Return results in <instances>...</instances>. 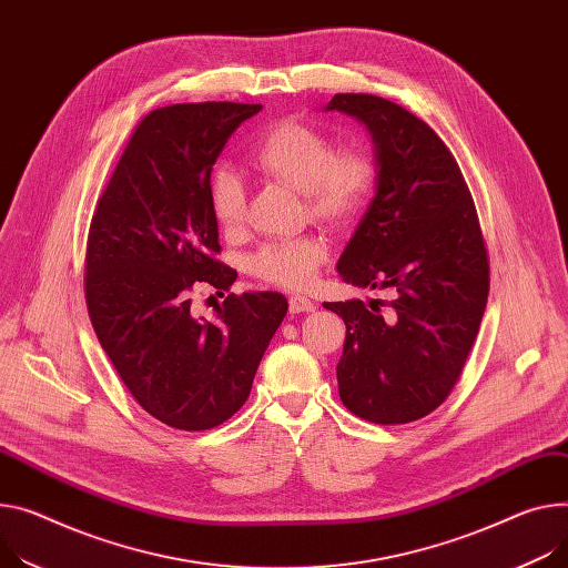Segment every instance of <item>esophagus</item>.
<instances>
[{"instance_id": "34e87169", "label": "esophagus", "mask_w": 568, "mask_h": 568, "mask_svg": "<svg viewBox=\"0 0 568 568\" xmlns=\"http://www.w3.org/2000/svg\"><path fill=\"white\" fill-rule=\"evenodd\" d=\"M314 302L304 295H291L288 297V312L291 314H304V312H314Z\"/></svg>"}]
</instances>
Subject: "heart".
Here are the masks:
<instances>
[{
  "mask_svg": "<svg viewBox=\"0 0 568 568\" xmlns=\"http://www.w3.org/2000/svg\"><path fill=\"white\" fill-rule=\"evenodd\" d=\"M245 163L302 193L314 221L343 230L357 221L377 180V163L362 143L336 145L325 129L304 120H277L247 150ZM213 221L232 234L243 227L245 189L239 174L217 170L209 184ZM329 256L321 236L268 241L247 261L250 273L273 286H310Z\"/></svg>",
  "mask_w": 568,
  "mask_h": 568,
  "instance_id": "obj_1",
  "label": "heart"
}]
</instances>
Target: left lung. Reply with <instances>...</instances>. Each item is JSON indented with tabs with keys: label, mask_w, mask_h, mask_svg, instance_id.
I'll return each mask as SVG.
<instances>
[{
	"label": "left lung",
	"mask_w": 568,
	"mask_h": 568,
	"mask_svg": "<svg viewBox=\"0 0 568 568\" xmlns=\"http://www.w3.org/2000/svg\"><path fill=\"white\" fill-rule=\"evenodd\" d=\"M377 145V193L338 258L345 284L390 300L325 302L345 323L341 403L377 425L412 423L455 388L489 297V252L462 168L434 129L396 102L336 93Z\"/></svg>",
	"instance_id": "left-lung-1"
}]
</instances>
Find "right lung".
<instances>
[{
  "instance_id": "right-lung-1",
  "label": "right lung",
  "mask_w": 568,
  "mask_h": 568,
  "mask_svg": "<svg viewBox=\"0 0 568 568\" xmlns=\"http://www.w3.org/2000/svg\"><path fill=\"white\" fill-rule=\"evenodd\" d=\"M261 104L197 102L148 113L98 200L83 258L85 307L115 373L156 420L211 429L247 400L288 302L273 291L230 293L209 206L211 168ZM229 293L216 316L192 295Z\"/></svg>"
}]
</instances>
